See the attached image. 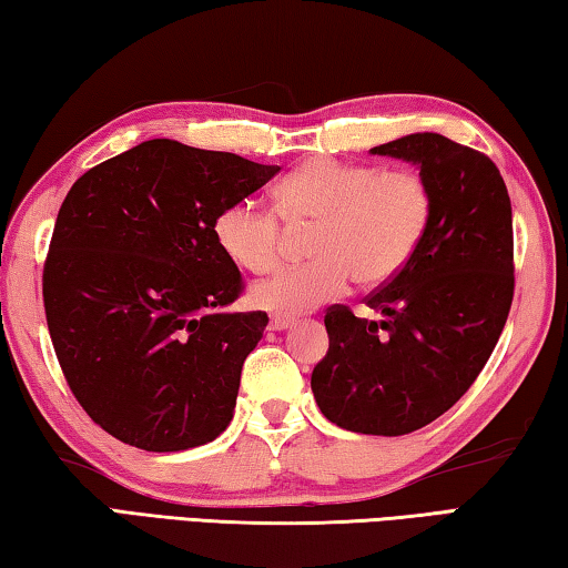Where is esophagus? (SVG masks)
Returning a JSON list of instances; mask_svg holds the SVG:
<instances>
[{
    "instance_id": "esophagus-1",
    "label": "esophagus",
    "mask_w": 568,
    "mask_h": 568,
    "mask_svg": "<svg viewBox=\"0 0 568 568\" xmlns=\"http://www.w3.org/2000/svg\"><path fill=\"white\" fill-rule=\"evenodd\" d=\"M293 325V318L291 315H283V313H275L271 315V323H267V328L271 331H287Z\"/></svg>"
}]
</instances>
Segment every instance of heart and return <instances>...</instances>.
<instances>
[{
  "instance_id": "obj_1",
  "label": "heart",
  "mask_w": 568,
  "mask_h": 568,
  "mask_svg": "<svg viewBox=\"0 0 568 568\" xmlns=\"http://www.w3.org/2000/svg\"><path fill=\"white\" fill-rule=\"evenodd\" d=\"M434 213L428 180L413 168L381 170L361 162L313 158L275 187V210L227 205L215 240L235 265L271 273L283 261L285 227L311 230V263L285 267L253 287V303L275 313H305L361 285L398 275L416 253Z\"/></svg>"
}]
</instances>
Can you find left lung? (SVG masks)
Here are the masks:
<instances>
[{"instance_id":"left-lung-1","label":"left lung","mask_w":568,"mask_h":568,"mask_svg":"<svg viewBox=\"0 0 568 568\" xmlns=\"http://www.w3.org/2000/svg\"><path fill=\"white\" fill-rule=\"evenodd\" d=\"M371 152L418 165L434 213L410 261L365 297L383 321L328 307L331 345L311 388L335 426L403 436L444 416L491 358L514 301L511 200L491 158L444 134Z\"/></svg>"}]
</instances>
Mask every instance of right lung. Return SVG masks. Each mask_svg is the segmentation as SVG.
<instances>
[{
	"mask_svg": "<svg viewBox=\"0 0 568 568\" xmlns=\"http://www.w3.org/2000/svg\"><path fill=\"white\" fill-rule=\"evenodd\" d=\"M277 170L148 140L67 192L42 273L47 328L74 398L122 444L170 454L233 420L267 315L223 313L243 275L215 220Z\"/></svg>",
	"mask_w": 568,
	"mask_h": 568,
	"instance_id": "1",
	"label": "right lung"
}]
</instances>
